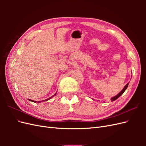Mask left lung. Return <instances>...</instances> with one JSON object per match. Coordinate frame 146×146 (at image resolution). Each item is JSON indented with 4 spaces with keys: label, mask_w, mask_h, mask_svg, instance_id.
Instances as JSON below:
<instances>
[{
    "label": "left lung",
    "mask_w": 146,
    "mask_h": 146,
    "mask_svg": "<svg viewBox=\"0 0 146 146\" xmlns=\"http://www.w3.org/2000/svg\"><path fill=\"white\" fill-rule=\"evenodd\" d=\"M128 85H129V83H128L127 84V85L124 86V88H123V90H122L120 92H119V93L117 95H116V96H115L114 97H113V98H111V100L113 102V101L116 100L117 98H119V97H120V96H121L123 93V92H124V91L126 90V89H127V87H128Z\"/></svg>",
    "instance_id": "1"
}]
</instances>
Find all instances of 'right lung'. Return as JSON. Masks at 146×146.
I'll list each match as a JSON object with an SVG mask.
<instances>
[{
	"mask_svg": "<svg viewBox=\"0 0 146 146\" xmlns=\"http://www.w3.org/2000/svg\"><path fill=\"white\" fill-rule=\"evenodd\" d=\"M56 94V93L54 95V96H52V97H50V98H48V99H46V100H42V101H47V100H49V99H50L52 98H53V97H54V96H55V95ZM30 101H32V102H35V103H36V102L37 101H34V100H31V99H29ZM42 101H38V103H40V102H42Z\"/></svg>",
	"mask_w": 146,
	"mask_h": 146,
	"instance_id": "add662e5",
	"label": "right lung"
}]
</instances>
